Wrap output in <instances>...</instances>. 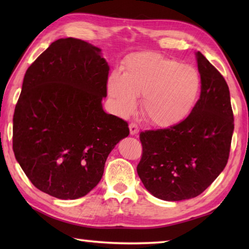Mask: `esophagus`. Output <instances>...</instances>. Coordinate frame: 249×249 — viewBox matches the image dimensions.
I'll list each match as a JSON object with an SVG mask.
<instances>
[{"label":"esophagus","instance_id":"34e87169","mask_svg":"<svg viewBox=\"0 0 249 249\" xmlns=\"http://www.w3.org/2000/svg\"><path fill=\"white\" fill-rule=\"evenodd\" d=\"M129 131H130V135H137L139 133V127L138 125L136 123H130L129 124Z\"/></svg>","mask_w":249,"mask_h":249}]
</instances>
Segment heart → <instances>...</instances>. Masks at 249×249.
<instances>
[{"label": "heart", "mask_w": 249, "mask_h": 249, "mask_svg": "<svg viewBox=\"0 0 249 249\" xmlns=\"http://www.w3.org/2000/svg\"><path fill=\"white\" fill-rule=\"evenodd\" d=\"M199 91L200 76L194 67L153 52L130 56L123 75L113 72L108 80V92L122 113L133 112L136 96H142V113L161 127L184 119Z\"/></svg>", "instance_id": "1"}]
</instances>
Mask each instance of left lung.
<instances>
[{"instance_id": "obj_1", "label": "left lung", "mask_w": 249, "mask_h": 249, "mask_svg": "<svg viewBox=\"0 0 249 249\" xmlns=\"http://www.w3.org/2000/svg\"><path fill=\"white\" fill-rule=\"evenodd\" d=\"M196 56L201 92L192 112L168 128L140 133L137 172L153 196L166 201L202 194L229 158L234 119L228 84L201 52Z\"/></svg>"}]
</instances>
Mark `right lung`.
Here are the masks:
<instances>
[{
    "label": "right lung",
    "instance_id": "1",
    "mask_svg": "<svg viewBox=\"0 0 249 249\" xmlns=\"http://www.w3.org/2000/svg\"><path fill=\"white\" fill-rule=\"evenodd\" d=\"M109 66L87 41H53L26 71L13 126L15 157L32 184L63 200L86 196L103 177L109 153L129 135L106 113Z\"/></svg>",
    "mask_w": 249,
    "mask_h": 249
}]
</instances>
